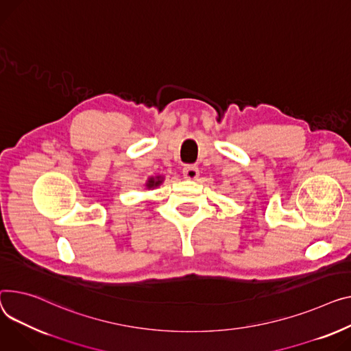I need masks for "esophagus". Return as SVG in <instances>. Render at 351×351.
I'll return each instance as SVG.
<instances>
[{
	"mask_svg": "<svg viewBox=\"0 0 351 351\" xmlns=\"http://www.w3.org/2000/svg\"><path fill=\"white\" fill-rule=\"evenodd\" d=\"M183 176L189 180H195L199 176V168L196 165H184Z\"/></svg>",
	"mask_w": 351,
	"mask_h": 351,
	"instance_id": "34e87169",
	"label": "esophagus"
}]
</instances>
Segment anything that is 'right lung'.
Segmentation results:
<instances>
[{
  "instance_id": "obj_1",
  "label": "right lung",
  "mask_w": 351,
  "mask_h": 351,
  "mask_svg": "<svg viewBox=\"0 0 351 351\" xmlns=\"http://www.w3.org/2000/svg\"><path fill=\"white\" fill-rule=\"evenodd\" d=\"M160 182H162V180H160V178H159V176H158L156 179L151 178V179L148 180V184H147V186H148V188H155V186H158Z\"/></svg>"
}]
</instances>
